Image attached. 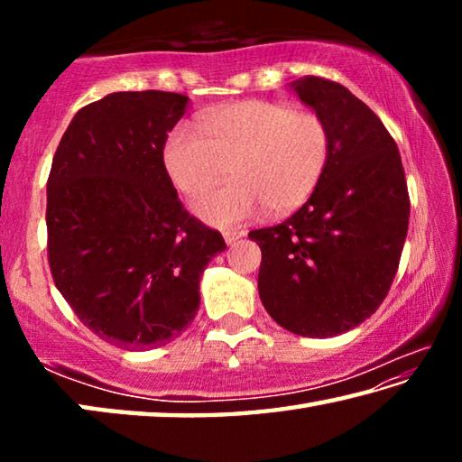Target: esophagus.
Masks as SVG:
<instances>
[{"instance_id": "34e87169", "label": "esophagus", "mask_w": 462, "mask_h": 462, "mask_svg": "<svg viewBox=\"0 0 462 462\" xmlns=\"http://www.w3.org/2000/svg\"><path fill=\"white\" fill-rule=\"evenodd\" d=\"M245 234H246L245 230H224V238L228 245H234V242L245 236Z\"/></svg>"}]
</instances>
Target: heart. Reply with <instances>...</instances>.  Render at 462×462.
I'll use <instances>...</instances> for the list:
<instances>
[{
    "instance_id": "heart-1",
    "label": "heart",
    "mask_w": 462,
    "mask_h": 462,
    "mask_svg": "<svg viewBox=\"0 0 462 462\" xmlns=\"http://www.w3.org/2000/svg\"><path fill=\"white\" fill-rule=\"evenodd\" d=\"M332 156V130L314 109L248 99L206 116L201 132L177 124L162 162L179 191L195 198L228 173L232 181L195 201L214 226H230L267 208L287 214L306 203Z\"/></svg>"
}]
</instances>
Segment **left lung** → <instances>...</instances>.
Listing matches in <instances>:
<instances>
[{"label":"left lung","mask_w":462,"mask_h":462,"mask_svg":"<svg viewBox=\"0 0 462 462\" xmlns=\"http://www.w3.org/2000/svg\"><path fill=\"white\" fill-rule=\"evenodd\" d=\"M332 130V156L311 198L261 246L259 295L285 330L328 338L353 330L385 300L410 224V193L393 136L344 85L306 75L291 83Z\"/></svg>","instance_id":"8db88e82"}]
</instances>
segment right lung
Listing matches in <instances>:
<instances>
[{
    "instance_id": "add662e5",
    "label": "right lung",
    "mask_w": 462,
    "mask_h": 462,
    "mask_svg": "<svg viewBox=\"0 0 462 462\" xmlns=\"http://www.w3.org/2000/svg\"><path fill=\"white\" fill-rule=\"evenodd\" d=\"M187 97L118 91L81 107L46 183L54 285L83 326L114 346L177 338L199 308V277L222 234L191 216L162 162Z\"/></svg>"
}]
</instances>
